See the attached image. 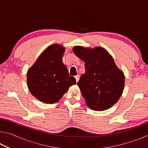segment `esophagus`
<instances>
[{
  "instance_id": "esophagus-1",
  "label": "esophagus",
  "mask_w": 148,
  "mask_h": 148,
  "mask_svg": "<svg viewBox=\"0 0 148 148\" xmlns=\"http://www.w3.org/2000/svg\"><path fill=\"white\" fill-rule=\"evenodd\" d=\"M75 78H76V80L77 82H78L79 81V75H78V74L76 75V76H75Z\"/></svg>"
}]
</instances>
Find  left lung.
<instances>
[{"mask_svg":"<svg viewBox=\"0 0 148 148\" xmlns=\"http://www.w3.org/2000/svg\"><path fill=\"white\" fill-rule=\"evenodd\" d=\"M75 55L85 62L86 72L77 85L90 108L108 109L118 101L124 89L125 76L112 57L101 47L75 46Z\"/></svg>","mask_w":148,"mask_h":148,"instance_id":"8db88e82","label":"left lung"}]
</instances>
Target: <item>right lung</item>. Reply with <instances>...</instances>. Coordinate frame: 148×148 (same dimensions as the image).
Masks as SVG:
<instances>
[{
  "mask_svg": "<svg viewBox=\"0 0 148 148\" xmlns=\"http://www.w3.org/2000/svg\"><path fill=\"white\" fill-rule=\"evenodd\" d=\"M64 48L53 44L44 50L27 72V85L31 94L45 103L59 101L70 86L76 84L62 61Z\"/></svg>",
  "mask_w": 148,
  "mask_h": 148,
  "instance_id": "add662e5",
  "label": "right lung"
}]
</instances>
